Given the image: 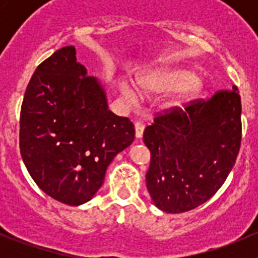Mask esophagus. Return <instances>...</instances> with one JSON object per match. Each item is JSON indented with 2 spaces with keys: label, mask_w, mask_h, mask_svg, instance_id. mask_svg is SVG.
<instances>
[{
  "label": "esophagus",
  "mask_w": 258,
  "mask_h": 258,
  "mask_svg": "<svg viewBox=\"0 0 258 258\" xmlns=\"http://www.w3.org/2000/svg\"><path fill=\"white\" fill-rule=\"evenodd\" d=\"M134 127H136V137L137 138H142L143 136V132H145V125L143 122L138 121L134 124Z\"/></svg>",
  "instance_id": "obj_1"
}]
</instances>
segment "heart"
I'll return each mask as SVG.
<instances>
[{"instance_id":"b5f03b06","label":"heart","mask_w":258,"mask_h":258,"mask_svg":"<svg viewBox=\"0 0 258 258\" xmlns=\"http://www.w3.org/2000/svg\"><path fill=\"white\" fill-rule=\"evenodd\" d=\"M141 89L146 95H159L178 90L172 99L173 106H182L197 97L202 90V84L195 79L194 72L181 68H163L157 70L141 80ZM124 94L129 99H136V93L124 88Z\"/></svg>"}]
</instances>
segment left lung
<instances>
[{"mask_svg": "<svg viewBox=\"0 0 258 258\" xmlns=\"http://www.w3.org/2000/svg\"><path fill=\"white\" fill-rule=\"evenodd\" d=\"M240 117L236 86L155 115L143 142L151 152L146 183L157 208L183 213L220 190L240 149Z\"/></svg>", "mask_w": 258, "mask_h": 258, "instance_id": "1", "label": "left lung"}]
</instances>
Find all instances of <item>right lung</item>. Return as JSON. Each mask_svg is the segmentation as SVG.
Returning a JSON list of instances; mask_svg holds the SVG:
<instances>
[{
  "label": "right lung",
  "instance_id": "add662e5",
  "mask_svg": "<svg viewBox=\"0 0 258 258\" xmlns=\"http://www.w3.org/2000/svg\"><path fill=\"white\" fill-rule=\"evenodd\" d=\"M134 134L129 118L109 111L103 88L86 76L74 46L36 68L20 109L19 146L29 174L50 198L67 206L89 202Z\"/></svg>",
  "mask_w": 258,
  "mask_h": 258
}]
</instances>
